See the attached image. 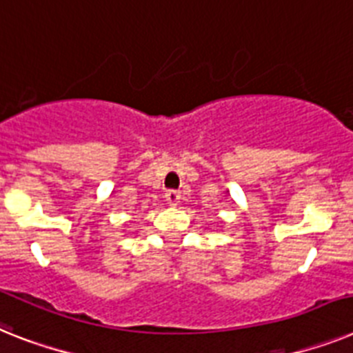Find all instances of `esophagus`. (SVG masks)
<instances>
[{
    "mask_svg": "<svg viewBox=\"0 0 353 353\" xmlns=\"http://www.w3.org/2000/svg\"><path fill=\"white\" fill-rule=\"evenodd\" d=\"M164 198H165V202L170 203V205H179L182 194H180V191H176V189H170V191H165Z\"/></svg>",
    "mask_w": 353,
    "mask_h": 353,
    "instance_id": "34e87169",
    "label": "esophagus"
}]
</instances>
